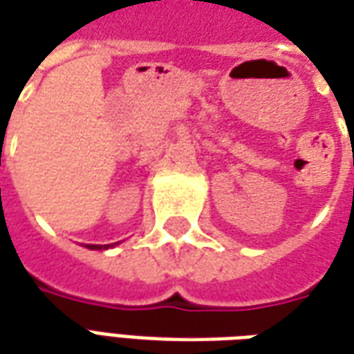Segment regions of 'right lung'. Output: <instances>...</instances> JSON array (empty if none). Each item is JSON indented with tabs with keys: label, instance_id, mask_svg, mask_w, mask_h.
<instances>
[{
	"label": "right lung",
	"instance_id": "add662e5",
	"mask_svg": "<svg viewBox=\"0 0 354 354\" xmlns=\"http://www.w3.org/2000/svg\"><path fill=\"white\" fill-rule=\"evenodd\" d=\"M117 245V243H115ZM109 246H113V245H87V248H91V250H104V248H109Z\"/></svg>",
	"mask_w": 354,
	"mask_h": 354
}]
</instances>
